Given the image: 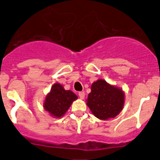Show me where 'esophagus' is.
<instances>
[{"label":"esophagus","mask_w":160,"mask_h":160,"mask_svg":"<svg viewBox=\"0 0 160 160\" xmlns=\"http://www.w3.org/2000/svg\"><path fill=\"white\" fill-rule=\"evenodd\" d=\"M78 95H79V98H80L81 99H83V98H85V93L84 92H79Z\"/></svg>","instance_id":"obj_1"}]
</instances>
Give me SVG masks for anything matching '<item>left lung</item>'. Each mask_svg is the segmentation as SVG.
I'll list each match as a JSON object with an SVG mask.
<instances>
[{
	"label": "left lung",
	"mask_w": 160,
	"mask_h": 160,
	"mask_svg": "<svg viewBox=\"0 0 160 160\" xmlns=\"http://www.w3.org/2000/svg\"><path fill=\"white\" fill-rule=\"evenodd\" d=\"M87 101L94 116L107 120L117 116L122 110L124 93L121 89L99 79L91 85V92Z\"/></svg>",
	"instance_id": "1"
}]
</instances>
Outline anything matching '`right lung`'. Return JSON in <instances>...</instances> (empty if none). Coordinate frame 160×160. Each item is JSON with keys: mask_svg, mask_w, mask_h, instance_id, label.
<instances>
[{"mask_svg": "<svg viewBox=\"0 0 160 160\" xmlns=\"http://www.w3.org/2000/svg\"><path fill=\"white\" fill-rule=\"evenodd\" d=\"M77 98V95L71 90H66L62 85L56 83L46 95L44 108L52 116L60 118L64 115L72 102Z\"/></svg>", "mask_w": 160, "mask_h": 160, "instance_id": "right-lung-1", "label": "right lung"}]
</instances>
